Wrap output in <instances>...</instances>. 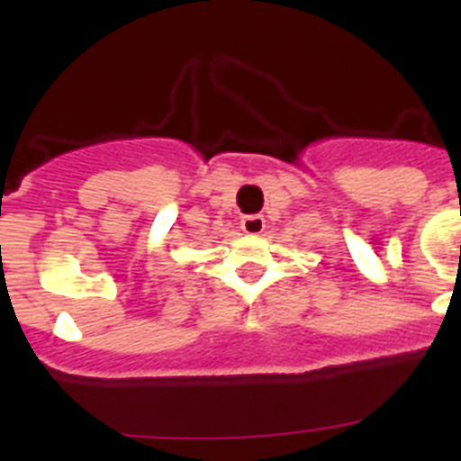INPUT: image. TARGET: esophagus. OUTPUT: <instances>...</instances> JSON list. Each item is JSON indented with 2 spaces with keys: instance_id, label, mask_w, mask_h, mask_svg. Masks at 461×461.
I'll return each instance as SVG.
<instances>
[{
  "instance_id": "1",
  "label": "esophagus",
  "mask_w": 461,
  "mask_h": 461,
  "mask_svg": "<svg viewBox=\"0 0 461 461\" xmlns=\"http://www.w3.org/2000/svg\"><path fill=\"white\" fill-rule=\"evenodd\" d=\"M240 228H242L247 235H260L266 230V219L260 217V214H247V217H242V221H240Z\"/></svg>"
}]
</instances>
